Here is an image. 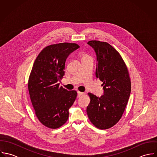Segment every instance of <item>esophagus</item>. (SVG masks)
<instances>
[{
  "label": "esophagus",
  "instance_id": "obj_1",
  "mask_svg": "<svg viewBox=\"0 0 157 157\" xmlns=\"http://www.w3.org/2000/svg\"><path fill=\"white\" fill-rule=\"evenodd\" d=\"M77 94H78V95H77L78 97H81L82 95H83L84 94L83 92H80V91H78Z\"/></svg>",
  "mask_w": 157,
  "mask_h": 157
}]
</instances>
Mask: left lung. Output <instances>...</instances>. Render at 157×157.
<instances>
[{
  "label": "left lung",
  "instance_id": "8db88e82",
  "mask_svg": "<svg viewBox=\"0 0 157 157\" xmlns=\"http://www.w3.org/2000/svg\"><path fill=\"white\" fill-rule=\"evenodd\" d=\"M97 54L95 75L102 82L104 95L101 97L88 93L90 101L86 112L90 122L100 129H107L121 118L131 90L127 66L120 53L105 42L90 40Z\"/></svg>",
  "mask_w": 157,
  "mask_h": 157
}]
</instances>
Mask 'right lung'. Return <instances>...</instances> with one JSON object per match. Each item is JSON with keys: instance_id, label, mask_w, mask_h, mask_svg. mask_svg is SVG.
I'll list each match as a JSON object with an SVG mask.
<instances>
[{"instance_id": "1", "label": "right lung", "mask_w": 157, "mask_h": 157, "mask_svg": "<svg viewBox=\"0 0 157 157\" xmlns=\"http://www.w3.org/2000/svg\"><path fill=\"white\" fill-rule=\"evenodd\" d=\"M80 48L77 44L49 45L41 51L32 67L28 83L31 101L39 121L50 129H57L67 121L69 109L77 92L60 86L65 75L68 56Z\"/></svg>"}]
</instances>
